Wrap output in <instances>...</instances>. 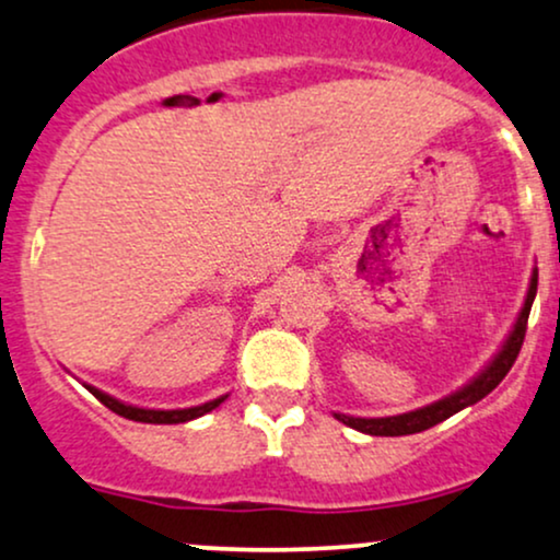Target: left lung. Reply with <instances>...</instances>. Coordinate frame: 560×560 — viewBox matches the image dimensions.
Wrapping results in <instances>:
<instances>
[{
	"label": "left lung",
	"instance_id": "obj_1",
	"mask_svg": "<svg viewBox=\"0 0 560 560\" xmlns=\"http://www.w3.org/2000/svg\"><path fill=\"white\" fill-rule=\"evenodd\" d=\"M535 293H537V269H535V275H532L527 301H524V308H522V314H518V322H516L514 332H511L509 340H505L503 351L498 353L495 361H492L488 370L479 374L475 383L466 385L464 390L453 393V396L438 400V404L424 406V409H417V411H409V413H398V417L361 419V417H346V413H335V419H338V422L348 424V427H353V430L366 432V435L398 438V435H413V432L430 430V427L445 422V419L453 417V413H458L462 409H466V406H471V404H477V400H482L490 390H495L498 383H501L505 374H509L511 366H514L518 351H522L524 335H527V319H529V312H532V301H535Z\"/></svg>",
	"mask_w": 560,
	"mask_h": 560
}]
</instances>
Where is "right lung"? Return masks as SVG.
<instances>
[{
    "instance_id": "right-lung-1",
    "label": "right lung",
    "mask_w": 560,
    "mask_h": 560,
    "mask_svg": "<svg viewBox=\"0 0 560 560\" xmlns=\"http://www.w3.org/2000/svg\"><path fill=\"white\" fill-rule=\"evenodd\" d=\"M85 387H89L91 396H94L96 400H102V404L107 406L109 411L120 413V417H125V419H133V422H147V424H180V422H190V419L203 417V413L217 409V406H220L222 400H225V396H222V398L209 400V404H203V406H194V409L154 411V409H136V406L120 404V400H115L112 396H107V393L96 390V387H91V385H85Z\"/></svg>"
}]
</instances>
